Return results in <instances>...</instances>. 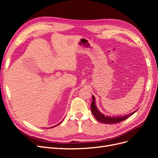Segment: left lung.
I'll use <instances>...</instances> for the list:
<instances>
[{
    "mask_svg": "<svg viewBox=\"0 0 158 158\" xmlns=\"http://www.w3.org/2000/svg\"><path fill=\"white\" fill-rule=\"evenodd\" d=\"M95 99L94 96L93 95L92 96V104H91V111H92V114H94V117L97 119V120L104 124H115V123H118L121 121H125V119L128 118V117H130L132 114L135 113L136 111H134L128 114H126V115L124 116H117V117H111V116H105L103 114L100 113V111L98 109L97 106H95Z\"/></svg>",
    "mask_w": 158,
    "mask_h": 158,
    "instance_id": "left-lung-1",
    "label": "left lung"
}]
</instances>
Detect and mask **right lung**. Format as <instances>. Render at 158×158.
Returning <instances> with one entry per match:
<instances>
[{
	"mask_svg": "<svg viewBox=\"0 0 158 158\" xmlns=\"http://www.w3.org/2000/svg\"><path fill=\"white\" fill-rule=\"evenodd\" d=\"M60 123H61V122H60ZM60 123H59V124H58V125H55V126H54V127H56V126H57V125H60Z\"/></svg>",
	"mask_w": 158,
	"mask_h": 158,
	"instance_id": "right-lung-1",
	"label": "right lung"
}]
</instances>
